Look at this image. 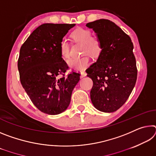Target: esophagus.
<instances>
[{"instance_id":"1","label":"esophagus","mask_w":156,"mask_h":156,"mask_svg":"<svg viewBox=\"0 0 156 156\" xmlns=\"http://www.w3.org/2000/svg\"><path fill=\"white\" fill-rule=\"evenodd\" d=\"M86 76H87V73L85 72H81V78H83Z\"/></svg>"}]
</instances>
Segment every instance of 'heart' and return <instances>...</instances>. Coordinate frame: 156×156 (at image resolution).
<instances>
[{"instance_id":"b5f03b06","label":"heart","mask_w":156,"mask_h":156,"mask_svg":"<svg viewBox=\"0 0 156 156\" xmlns=\"http://www.w3.org/2000/svg\"><path fill=\"white\" fill-rule=\"evenodd\" d=\"M72 38L76 43H82V54H89L92 57H98L102 49V42L99 36L91 35V30L79 27L72 34ZM60 52L64 59L70 58V47L67 41L63 39L60 43ZM71 68L78 71H84L90 65V58L84 56L79 58H73L68 62Z\"/></svg>"}]
</instances>
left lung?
Segmentation results:
<instances>
[{
    "mask_svg": "<svg viewBox=\"0 0 156 156\" xmlns=\"http://www.w3.org/2000/svg\"><path fill=\"white\" fill-rule=\"evenodd\" d=\"M102 42L97 61L86 70L93 80L90 97L100 112H113L125 103L135 86L138 70L131 38L114 23L100 19L86 25Z\"/></svg>",
    "mask_w": 156,
    "mask_h": 156,
    "instance_id": "obj_1",
    "label": "left lung"
}]
</instances>
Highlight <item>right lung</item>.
Segmentation results:
<instances>
[{"mask_svg": "<svg viewBox=\"0 0 156 156\" xmlns=\"http://www.w3.org/2000/svg\"><path fill=\"white\" fill-rule=\"evenodd\" d=\"M75 24L45 23L22 44L18 69L23 87L41 112L57 115L67 109L80 73L72 71L60 55V43Z\"/></svg>", "mask_w": 156, "mask_h": 156, "instance_id": "add662e5", "label": "right lung"}]
</instances>
